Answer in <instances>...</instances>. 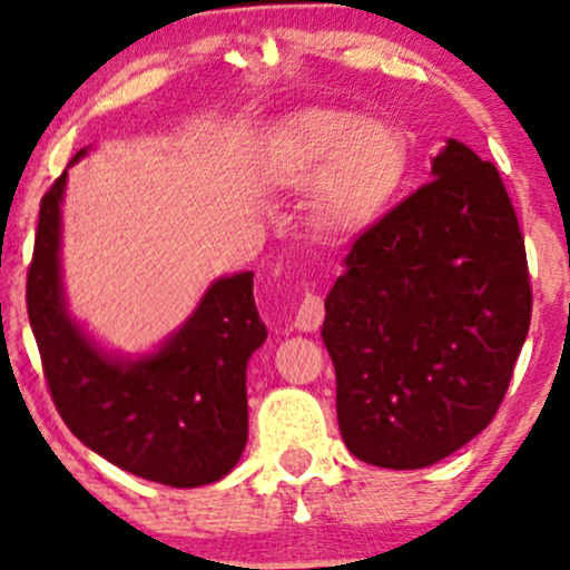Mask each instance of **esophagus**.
I'll list each match as a JSON object with an SVG mask.
<instances>
[{
	"mask_svg": "<svg viewBox=\"0 0 570 570\" xmlns=\"http://www.w3.org/2000/svg\"><path fill=\"white\" fill-rule=\"evenodd\" d=\"M322 320H324L322 295H316V293L303 295L298 312H295V327L303 330V332H314V330H320Z\"/></svg>",
	"mask_w": 570,
	"mask_h": 570,
	"instance_id": "34e87169",
	"label": "esophagus"
}]
</instances>
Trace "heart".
Listing matches in <instances>:
<instances>
[{
  "label": "heart",
  "mask_w": 570,
  "mask_h": 570,
  "mask_svg": "<svg viewBox=\"0 0 570 570\" xmlns=\"http://www.w3.org/2000/svg\"><path fill=\"white\" fill-rule=\"evenodd\" d=\"M269 169L285 186H314L312 214L324 233L353 235L376 222L395 196L405 175V144L393 125L320 107L279 125Z\"/></svg>",
  "instance_id": "heart-1"
}]
</instances>
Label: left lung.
<instances>
[{"instance_id": "1", "label": "left lung", "mask_w": 570, "mask_h": 570, "mask_svg": "<svg viewBox=\"0 0 570 570\" xmlns=\"http://www.w3.org/2000/svg\"><path fill=\"white\" fill-rule=\"evenodd\" d=\"M432 175L353 240L324 301L340 432L382 469H424L474 440L531 322L527 246L498 167L448 140Z\"/></svg>"}]
</instances>
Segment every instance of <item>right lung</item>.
<instances>
[{"label":"right lung","instance_id":"obj_1","mask_svg":"<svg viewBox=\"0 0 570 570\" xmlns=\"http://www.w3.org/2000/svg\"><path fill=\"white\" fill-rule=\"evenodd\" d=\"M65 180L68 169L41 198L26 283L55 409L83 445L122 471L167 487L217 482L246 448V366L267 340L254 272L214 283L157 356L130 364L101 356L62 306L57 250Z\"/></svg>","mask_w":570,"mask_h":570}]
</instances>
